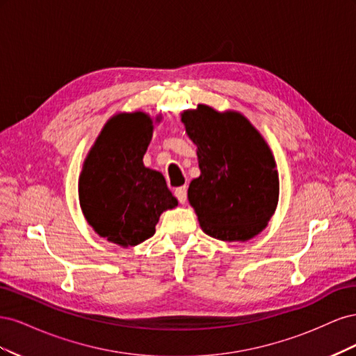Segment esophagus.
<instances>
[{
    "instance_id": "34e87169",
    "label": "esophagus",
    "mask_w": 356,
    "mask_h": 356,
    "mask_svg": "<svg viewBox=\"0 0 356 356\" xmlns=\"http://www.w3.org/2000/svg\"><path fill=\"white\" fill-rule=\"evenodd\" d=\"M175 197L178 199L179 203L184 204V203L187 202V187L184 186V187L177 188V190H175Z\"/></svg>"
}]
</instances>
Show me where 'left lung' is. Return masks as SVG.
I'll use <instances>...</instances> for the list:
<instances>
[{"instance_id":"1","label":"left lung","mask_w":356,"mask_h":356,"mask_svg":"<svg viewBox=\"0 0 356 356\" xmlns=\"http://www.w3.org/2000/svg\"><path fill=\"white\" fill-rule=\"evenodd\" d=\"M197 145L200 177L188 187L202 230L215 239L248 241L275 213L279 178L261 135L239 113L199 105L181 117Z\"/></svg>"}]
</instances>
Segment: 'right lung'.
<instances>
[{"label": "right lung", "mask_w": 356, "mask_h": 356, "mask_svg": "<svg viewBox=\"0 0 356 356\" xmlns=\"http://www.w3.org/2000/svg\"><path fill=\"white\" fill-rule=\"evenodd\" d=\"M153 122L144 113L118 114L102 129L80 175L86 220L101 238L135 246L152 238L160 213L178 202L163 175L143 163Z\"/></svg>", "instance_id": "1"}]
</instances>
